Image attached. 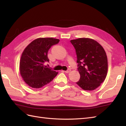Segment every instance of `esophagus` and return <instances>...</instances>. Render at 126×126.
Wrapping results in <instances>:
<instances>
[{"instance_id": "1", "label": "esophagus", "mask_w": 126, "mask_h": 126, "mask_svg": "<svg viewBox=\"0 0 126 126\" xmlns=\"http://www.w3.org/2000/svg\"><path fill=\"white\" fill-rule=\"evenodd\" d=\"M70 71H71V70L70 69H68L67 70H66V71H64V72L65 73H69V72H70Z\"/></svg>"}]
</instances>
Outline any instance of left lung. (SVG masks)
<instances>
[{"instance_id": "obj_1", "label": "left lung", "mask_w": 126, "mask_h": 126, "mask_svg": "<svg viewBox=\"0 0 126 126\" xmlns=\"http://www.w3.org/2000/svg\"><path fill=\"white\" fill-rule=\"evenodd\" d=\"M76 50L79 80L76 82L84 90H93L105 79L108 60L103 47L94 39L81 38L71 40Z\"/></svg>"}]
</instances>
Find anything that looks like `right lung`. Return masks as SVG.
Listing matches in <instances>:
<instances>
[{
    "label": "right lung",
    "mask_w": 126,
    "mask_h": 126,
    "mask_svg": "<svg viewBox=\"0 0 126 126\" xmlns=\"http://www.w3.org/2000/svg\"><path fill=\"white\" fill-rule=\"evenodd\" d=\"M60 40L39 38L30 43L23 51L20 61V73L29 86L40 88L49 83L57 76V72L45 65L49 62L47 52Z\"/></svg>",
    "instance_id": "right-lung-1"
}]
</instances>
